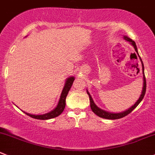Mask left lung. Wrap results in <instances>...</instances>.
I'll list each match as a JSON object with an SVG mask.
<instances>
[{"mask_svg":"<svg viewBox=\"0 0 155 155\" xmlns=\"http://www.w3.org/2000/svg\"><path fill=\"white\" fill-rule=\"evenodd\" d=\"M124 39H126L127 41H130V42L131 43L132 45H133V47H134L135 51H136V53L139 54V53H138V51H137V48H136L135 41H133V40H132L131 38H130L127 37V36H124ZM139 58H140V56H139ZM140 61H141V62H142V70H143V76H144L143 77L144 83L143 84L144 85H143V89H142V94H141V96H140V97L139 98V100L136 101V103L133 106H132L130 109L124 111V112H123V113H119V114H112V113H108V112H107V111H104V110H103L100 109V108H98L97 106H96L95 104H94V101H93L92 97H91V96L90 95V94L88 92V91H87V94H88V96H89L90 106H91V110H92L93 112L96 114V115H97L98 117H100L105 118V119H108V120L120 119V118L124 117H126L127 115H128L129 114H130V113H131L132 111H133V110H134L135 108H136V107L139 105V104L142 101V100L143 99L144 96H145V91H146V79H145V73H144V65H143V63H142V59H141V58H140Z\"/></svg>","mask_w":155,"mask_h":155,"instance_id":"1","label":"left lung"}]
</instances>
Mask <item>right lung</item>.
Returning a JSON list of instances; mask_svg holds the SVG:
<instances>
[{"instance_id": "add662e5", "label": "right lung", "mask_w": 155, "mask_h": 155, "mask_svg": "<svg viewBox=\"0 0 155 155\" xmlns=\"http://www.w3.org/2000/svg\"><path fill=\"white\" fill-rule=\"evenodd\" d=\"M74 77H70L69 79H67V82H66L65 85H64V88L63 89L62 93H61V98L59 100V103H58V106L55 108L54 110H53L51 112L48 113V114H43V115H31L30 114H27L25 113L27 115L31 117L34 118V119H38V120H49L52 119V118H54L58 117L60 114H62V112L64 111V108L66 106V97H67V94H68L69 91H70V88H71L72 85L73 83V81H74Z\"/></svg>"}]
</instances>
